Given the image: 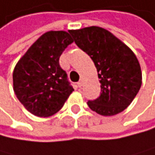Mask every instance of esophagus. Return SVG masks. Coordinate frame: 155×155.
Masks as SVG:
<instances>
[{
  "label": "esophagus",
  "instance_id": "1",
  "mask_svg": "<svg viewBox=\"0 0 155 155\" xmlns=\"http://www.w3.org/2000/svg\"><path fill=\"white\" fill-rule=\"evenodd\" d=\"M77 86H78L79 88H81V87H82V81H79V82H77Z\"/></svg>",
  "mask_w": 155,
  "mask_h": 155
}]
</instances>
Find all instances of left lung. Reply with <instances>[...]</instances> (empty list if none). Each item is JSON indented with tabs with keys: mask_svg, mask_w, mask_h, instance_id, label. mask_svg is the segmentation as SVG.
Wrapping results in <instances>:
<instances>
[{
	"mask_svg": "<svg viewBox=\"0 0 155 155\" xmlns=\"http://www.w3.org/2000/svg\"><path fill=\"white\" fill-rule=\"evenodd\" d=\"M68 31L76 45L93 60L100 79V94L87 102L89 107L102 116L123 112L142 85L141 67L134 53L110 31L99 27Z\"/></svg>",
	"mask_w": 155,
	"mask_h": 155,
	"instance_id": "1",
	"label": "left lung"
}]
</instances>
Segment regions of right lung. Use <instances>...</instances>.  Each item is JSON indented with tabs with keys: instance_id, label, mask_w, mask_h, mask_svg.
Here are the masks:
<instances>
[{
	"instance_id": "right-lung-1",
	"label": "right lung",
	"mask_w": 155,
	"mask_h": 155,
	"mask_svg": "<svg viewBox=\"0 0 155 155\" xmlns=\"http://www.w3.org/2000/svg\"><path fill=\"white\" fill-rule=\"evenodd\" d=\"M73 42L68 32L42 35L22 57L13 71V90L25 108L37 117H49L61 109L73 87L60 57Z\"/></svg>"
}]
</instances>
